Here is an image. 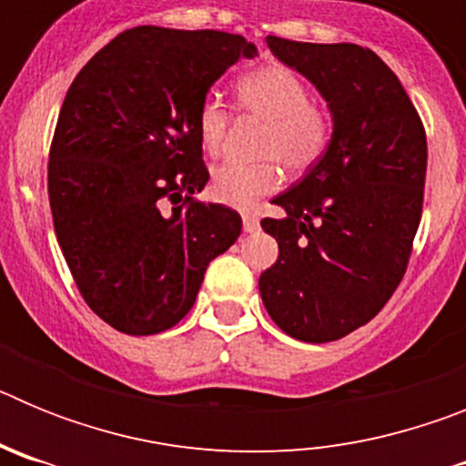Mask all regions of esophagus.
Listing matches in <instances>:
<instances>
[{"instance_id": "1", "label": "esophagus", "mask_w": 466, "mask_h": 466, "mask_svg": "<svg viewBox=\"0 0 466 466\" xmlns=\"http://www.w3.org/2000/svg\"><path fill=\"white\" fill-rule=\"evenodd\" d=\"M242 228H245V233H254V230H258V219L254 217V214H242Z\"/></svg>"}]
</instances>
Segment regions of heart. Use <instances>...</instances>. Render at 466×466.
<instances>
[{"instance_id":"obj_1","label":"heart","mask_w":466,"mask_h":466,"mask_svg":"<svg viewBox=\"0 0 466 466\" xmlns=\"http://www.w3.org/2000/svg\"><path fill=\"white\" fill-rule=\"evenodd\" d=\"M240 114L266 123L258 156L278 159L289 172H303L322 158L331 142V116L310 102V88L299 74L279 65L247 72L236 84ZM230 116L219 100L208 97L196 114L200 144L208 154H219ZM282 170L272 160L257 166L224 163L212 172L209 196L217 203L247 209L258 198L278 191Z\"/></svg>"}]
</instances>
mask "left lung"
Wrapping results in <instances>:
<instances>
[{
  "instance_id": "obj_1",
  "label": "left lung",
  "mask_w": 466,
  "mask_h": 466,
  "mask_svg": "<svg viewBox=\"0 0 466 466\" xmlns=\"http://www.w3.org/2000/svg\"><path fill=\"white\" fill-rule=\"evenodd\" d=\"M266 41L319 90L333 133L308 175L273 198L282 219L261 221L279 254L258 291L287 336L329 343L371 322L406 273L422 214L425 127L397 74L369 48Z\"/></svg>"
}]
</instances>
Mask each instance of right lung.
I'll return each instance as SVG.
<instances>
[{
  "instance_id": "obj_1",
  "label": "right lung",
  "mask_w": 466,
  "mask_h": 466,
  "mask_svg": "<svg viewBox=\"0 0 466 466\" xmlns=\"http://www.w3.org/2000/svg\"><path fill=\"white\" fill-rule=\"evenodd\" d=\"M257 46L214 30L142 25L90 57L65 95L48 156L53 226L95 315L127 336L175 327L240 214L193 200L209 172L196 114Z\"/></svg>"
}]
</instances>
